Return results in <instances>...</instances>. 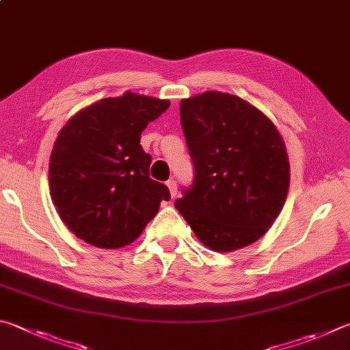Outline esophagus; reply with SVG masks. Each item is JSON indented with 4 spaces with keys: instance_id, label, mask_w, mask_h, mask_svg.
<instances>
[{
    "instance_id": "1",
    "label": "esophagus",
    "mask_w": 350,
    "mask_h": 350,
    "mask_svg": "<svg viewBox=\"0 0 350 350\" xmlns=\"http://www.w3.org/2000/svg\"><path fill=\"white\" fill-rule=\"evenodd\" d=\"M167 187L170 189L171 197H176V194H177V183H176V180H168L167 182Z\"/></svg>"
}]
</instances>
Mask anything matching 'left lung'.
I'll return each instance as SVG.
<instances>
[{
    "label": "left lung",
    "mask_w": 350,
    "mask_h": 350,
    "mask_svg": "<svg viewBox=\"0 0 350 350\" xmlns=\"http://www.w3.org/2000/svg\"><path fill=\"white\" fill-rule=\"evenodd\" d=\"M180 122L194 180L174 202L177 211L213 251L257 241L289 188L288 153L275 125L246 100L215 90L183 99Z\"/></svg>",
    "instance_id": "left-lung-1"
}]
</instances>
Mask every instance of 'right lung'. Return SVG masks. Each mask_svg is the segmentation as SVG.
Masks as SVG:
<instances>
[{
	"instance_id": "obj_1",
	"label": "right lung",
	"mask_w": 350,
	"mask_h": 350,
	"mask_svg": "<svg viewBox=\"0 0 350 350\" xmlns=\"http://www.w3.org/2000/svg\"><path fill=\"white\" fill-rule=\"evenodd\" d=\"M170 100L126 92L100 99L68 120L53 145L50 196L76 237L104 250L135 241L154 217L167 185L150 177L141 133Z\"/></svg>"
}]
</instances>
